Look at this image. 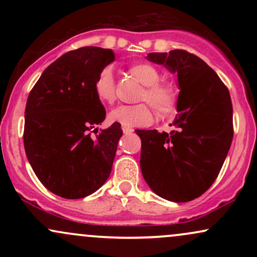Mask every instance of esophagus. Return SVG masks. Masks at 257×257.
Instances as JSON below:
<instances>
[{
    "mask_svg": "<svg viewBox=\"0 0 257 257\" xmlns=\"http://www.w3.org/2000/svg\"><path fill=\"white\" fill-rule=\"evenodd\" d=\"M122 131H123V133H124L125 135H128V134H131V133L134 132V129L129 128V126H122Z\"/></svg>",
    "mask_w": 257,
    "mask_h": 257,
    "instance_id": "obj_1",
    "label": "esophagus"
}]
</instances>
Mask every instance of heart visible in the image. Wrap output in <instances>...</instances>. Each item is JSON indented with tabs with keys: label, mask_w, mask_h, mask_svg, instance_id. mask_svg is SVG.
Masks as SVG:
<instances>
[{
	"label": "heart",
	"mask_w": 257,
	"mask_h": 257,
	"mask_svg": "<svg viewBox=\"0 0 257 257\" xmlns=\"http://www.w3.org/2000/svg\"><path fill=\"white\" fill-rule=\"evenodd\" d=\"M132 76L144 84L140 100L150 102L156 113L161 118H166L174 113L178 102V93L170 83L159 82L161 72L149 63H137L129 67ZM94 91L100 101L112 104L114 101V79L111 67H104L94 82ZM153 110L151 106L140 102L137 105H120L108 113V120L119 123L123 126H140L152 123Z\"/></svg>",
	"instance_id": "1"
}]
</instances>
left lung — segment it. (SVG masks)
Returning a JSON list of instances; mask_svg holds the SVG:
<instances>
[{"instance_id": "obj_1", "label": "left lung", "mask_w": 257, "mask_h": 257, "mask_svg": "<svg viewBox=\"0 0 257 257\" xmlns=\"http://www.w3.org/2000/svg\"><path fill=\"white\" fill-rule=\"evenodd\" d=\"M147 60L178 75L179 113L170 134L135 131L141 139V173L162 198L190 202L213 185L231 147L229 91L208 64L182 49L150 53Z\"/></svg>"}]
</instances>
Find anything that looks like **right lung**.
I'll return each mask as SVG.
<instances>
[{"label":"right lung","mask_w":257,"mask_h":257,"mask_svg":"<svg viewBox=\"0 0 257 257\" xmlns=\"http://www.w3.org/2000/svg\"><path fill=\"white\" fill-rule=\"evenodd\" d=\"M113 60L114 53L100 47L67 52L44 70L29 94L26 157L44 187L63 198L89 196L110 176L120 124L113 123L95 139L90 132L106 116L94 82Z\"/></svg>","instance_id":"add662e5"}]
</instances>
